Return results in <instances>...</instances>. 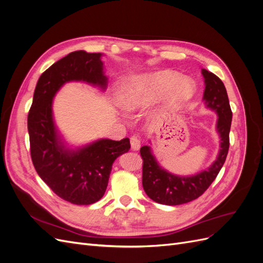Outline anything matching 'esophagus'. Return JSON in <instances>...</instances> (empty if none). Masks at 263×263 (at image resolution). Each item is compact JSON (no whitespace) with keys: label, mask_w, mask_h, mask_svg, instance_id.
Segmentation results:
<instances>
[{"label":"esophagus","mask_w":263,"mask_h":263,"mask_svg":"<svg viewBox=\"0 0 263 263\" xmlns=\"http://www.w3.org/2000/svg\"><path fill=\"white\" fill-rule=\"evenodd\" d=\"M130 148L134 151H137L140 148V139L137 136H133L130 138Z\"/></svg>","instance_id":"1"}]
</instances>
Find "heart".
Returning a JSON list of instances; mask_svg holds the SVG:
<instances>
[{
    "label": "heart",
    "mask_w": 263,
    "mask_h": 263,
    "mask_svg": "<svg viewBox=\"0 0 263 263\" xmlns=\"http://www.w3.org/2000/svg\"><path fill=\"white\" fill-rule=\"evenodd\" d=\"M195 83L189 77H180L169 70L156 71L133 78L119 89V105L126 112L146 107L166 92L165 99L171 107L180 106L192 99Z\"/></svg>",
    "instance_id": "obj_1"
}]
</instances>
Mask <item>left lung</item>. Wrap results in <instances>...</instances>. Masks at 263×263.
Returning <instances> with one entry per match:
<instances>
[{
	"label": "left lung",
	"mask_w": 263,
	"mask_h": 263,
	"mask_svg": "<svg viewBox=\"0 0 263 263\" xmlns=\"http://www.w3.org/2000/svg\"><path fill=\"white\" fill-rule=\"evenodd\" d=\"M202 76L205 84L203 102L206 108L213 110L217 115L216 133L220 139L217 157L208 169L193 176H178L160 165L151 146H142L140 148V155L144 160L142 186L151 200L159 204L180 205L201 196L217 177L226 160L229 148V130L233 118L227 91L217 76L206 69H202Z\"/></svg>",
	"instance_id": "left-lung-1"
}]
</instances>
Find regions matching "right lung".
I'll return each mask as SVG.
<instances>
[{"instance_id":"add662e5","label":"right lung","mask_w":263,"mask_h":263,"mask_svg":"<svg viewBox=\"0 0 263 263\" xmlns=\"http://www.w3.org/2000/svg\"><path fill=\"white\" fill-rule=\"evenodd\" d=\"M102 57L101 52L78 50L54 62L38 79L27 119L31 160L38 176L59 197L77 205L93 204L104 195L114 161L130 148L128 138L70 145L54 122L53 99L66 83L84 82L106 90Z\"/></svg>"}]
</instances>
